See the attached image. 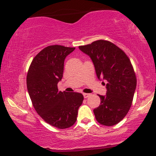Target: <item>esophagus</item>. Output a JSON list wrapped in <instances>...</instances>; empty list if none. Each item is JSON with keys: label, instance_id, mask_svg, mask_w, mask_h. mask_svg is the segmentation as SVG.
Masks as SVG:
<instances>
[{"label": "esophagus", "instance_id": "obj_1", "mask_svg": "<svg viewBox=\"0 0 156 156\" xmlns=\"http://www.w3.org/2000/svg\"><path fill=\"white\" fill-rule=\"evenodd\" d=\"M83 95H84V97L85 98V99H87V98H88L91 94H86V93H84V94H83Z\"/></svg>", "mask_w": 156, "mask_h": 156}]
</instances>
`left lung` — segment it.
I'll use <instances>...</instances> for the list:
<instances>
[{"label": "left lung", "instance_id": "1", "mask_svg": "<svg viewBox=\"0 0 156 156\" xmlns=\"http://www.w3.org/2000/svg\"><path fill=\"white\" fill-rule=\"evenodd\" d=\"M79 48L91 59L98 79L107 82L106 95H99L101 104L94 109L96 119L102 125H116L129 112L136 88L131 61L123 50L106 40Z\"/></svg>", "mask_w": 156, "mask_h": 156}]
</instances>
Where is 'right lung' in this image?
<instances>
[{
    "label": "right lung",
    "mask_w": 156,
    "mask_h": 156,
    "mask_svg": "<svg viewBox=\"0 0 156 156\" xmlns=\"http://www.w3.org/2000/svg\"><path fill=\"white\" fill-rule=\"evenodd\" d=\"M74 49L47 47L34 57L27 74V91L35 111L45 122L60 129L74 124L84 100L81 93L62 92L57 88L65 59Z\"/></svg>",
    "instance_id": "right-lung-1"
}]
</instances>
